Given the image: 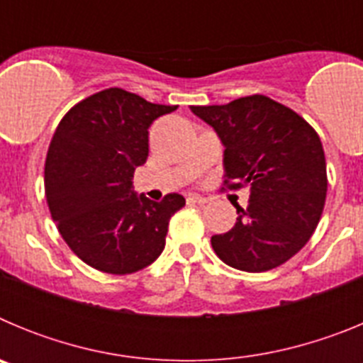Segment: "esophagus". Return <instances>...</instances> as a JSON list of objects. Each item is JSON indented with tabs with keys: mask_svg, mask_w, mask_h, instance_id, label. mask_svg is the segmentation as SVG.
<instances>
[{
	"mask_svg": "<svg viewBox=\"0 0 363 363\" xmlns=\"http://www.w3.org/2000/svg\"><path fill=\"white\" fill-rule=\"evenodd\" d=\"M187 203H198V205H203V203H207V198L198 196V194H189V196H187Z\"/></svg>",
	"mask_w": 363,
	"mask_h": 363,
	"instance_id": "1",
	"label": "esophagus"
}]
</instances>
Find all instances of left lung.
Returning <instances> with one entry per match:
<instances>
[{
  "mask_svg": "<svg viewBox=\"0 0 363 363\" xmlns=\"http://www.w3.org/2000/svg\"><path fill=\"white\" fill-rule=\"evenodd\" d=\"M223 145L230 189L249 187L230 230L211 238L223 264L264 272L285 264L309 242L325 205V154L318 134L296 112L267 96L191 107Z\"/></svg>",
  "mask_w": 363,
  "mask_h": 363,
  "instance_id": "obj_1",
  "label": "left lung"
}]
</instances>
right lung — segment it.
I'll return each mask as SVG.
<instances>
[{"instance_id": "add662e5", "label": "right lung", "mask_w": 363, "mask_h": 363, "mask_svg": "<svg viewBox=\"0 0 363 363\" xmlns=\"http://www.w3.org/2000/svg\"><path fill=\"white\" fill-rule=\"evenodd\" d=\"M178 105L105 89L74 105L57 125L45 162V194L57 230L86 265L130 274L162 255L182 194L152 201L134 191L149 156V127Z\"/></svg>"}]
</instances>
